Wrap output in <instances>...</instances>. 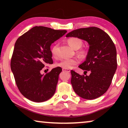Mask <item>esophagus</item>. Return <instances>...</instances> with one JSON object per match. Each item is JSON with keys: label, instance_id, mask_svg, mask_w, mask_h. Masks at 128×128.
<instances>
[{"label": "esophagus", "instance_id": "esophagus-1", "mask_svg": "<svg viewBox=\"0 0 128 128\" xmlns=\"http://www.w3.org/2000/svg\"><path fill=\"white\" fill-rule=\"evenodd\" d=\"M62 70H63V71H64V72H68V73H70V70L69 69H64V68H63Z\"/></svg>", "mask_w": 128, "mask_h": 128}]
</instances>
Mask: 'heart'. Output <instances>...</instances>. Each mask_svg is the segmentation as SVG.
Instances as JSON below:
<instances>
[{
  "instance_id": "obj_1",
  "label": "heart",
  "mask_w": 128,
  "mask_h": 128,
  "mask_svg": "<svg viewBox=\"0 0 128 128\" xmlns=\"http://www.w3.org/2000/svg\"><path fill=\"white\" fill-rule=\"evenodd\" d=\"M67 42L71 48H72L75 50H78V54H79L81 56H83L84 55V50H79L82 46V45H83V42L81 40L76 37H71L67 40ZM58 44H56L52 46L51 48V54L54 57H56L58 55ZM78 62H79V61L78 59L76 58L64 59H62V60L59 61L56 65L59 67L62 68V69L64 68V69H69L72 68L73 66L78 64Z\"/></svg>"
}]
</instances>
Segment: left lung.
<instances>
[{
    "label": "left lung",
    "instance_id": "obj_1",
    "mask_svg": "<svg viewBox=\"0 0 128 128\" xmlns=\"http://www.w3.org/2000/svg\"><path fill=\"white\" fill-rule=\"evenodd\" d=\"M66 36L85 40L89 45L86 59L78 68L91 73L84 76L71 70V84L74 92L87 100L100 97L110 87L117 68L114 43L108 34L96 27L75 30Z\"/></svg>",
    "mask_w": 128,
    "mask_h": 128
}]
</instances>
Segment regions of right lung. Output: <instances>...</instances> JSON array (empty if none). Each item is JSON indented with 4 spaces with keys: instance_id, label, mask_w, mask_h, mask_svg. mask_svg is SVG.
Returning <instances> with one entry per match:
<instances>
[{
    "instance_id": "add662e5",
    "label": "right lung",
    "mask_w": 128,
    "mask_h": 128,
    "mask_svg": "<svg viewBox=\"0 0 128 128\" xmlns=\"http://www.w3.org/2000/svg\"><path fill=\"white\" fill-rule=\"evenodd\" d=\"M66 32L36 26L17 40L10 67L19 91L27 99L40 102L54 96L62 68H54L45 75L41 70L53 64L50 45Z\"/></svg>"
}]
</instances>
